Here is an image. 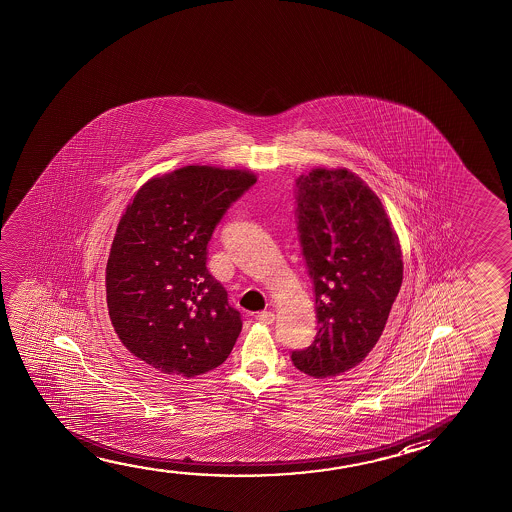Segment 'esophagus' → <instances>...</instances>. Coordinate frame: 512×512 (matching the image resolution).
Instances as JSON below:
<instances>
[{"mask_svg":"<svg viewBox=\"0 0 512 512\" xmlns=\"http://www.w3.org/2000/svg\"><path fill=\"white\" fill-rule=\"evenodd\" d=\"M255 320L259 322V324H266V326H269V324H273L275 322V313L273 312H259L257 315H255Z\"/></svg>","mask_w":512,"mask_h":512,"instance_id":"obj_1","label":"esophagus"}]
</instances>
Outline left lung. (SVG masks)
<instances>
[{
    "label": "left lung",
    "instance_id": "8db88e82",
    "mask_svg": "<svg viewBox=\"0 0 512 512\" xmlns=\"http://www.w3.org/2000/svg\"><path fill=\"white\" fill-rule=\"evenodd\" d=\"M296 202L317 336L290 357L310 377H336L361 363L382 336L403 282L400 241L380 199L347 169L317 167L301 176Z\"/></svg>",
    "mask_w": 512,
    "mask_h": 512
}]
</instances>
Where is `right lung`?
<instances>
[{
    "label": "right lung",
    "mask_w": 512,
    "mask_h": 512,
    "mask_svg": "<svg viewBox=\"0 0 512 512\" xmlns=\"http://www.w3.org/2000/svg\"><path fill=\"white\" fill-rule=\"evenodd\" d=\"M255 174L186 165L156 176L126 206L105 269L119 340L151 368L192 378L218 368L241 333V315L209 275L208 243Z\"/></svg>",
    "instance_id": "right-lung-1"
}]
</instances>
